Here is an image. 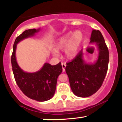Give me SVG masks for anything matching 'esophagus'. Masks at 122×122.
<instances>
[{
  "label": "esophagus",
  "mask_w": 122,
  "mask_h": 122,
  "mask_svg": "<svg viewBox=\"0 0 122 122\" xmlns=\"http://www.w3.org/2000/svg\"><path fill=\"white\" fill-rule=\"evenodd\" d=\"M61 65H62V71H63V72H65V68H66V64H65V63H62Z\"/></svg>",
  "instance_id": "34e87169"
}]
</instances>
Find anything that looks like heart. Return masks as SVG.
Segmentation results:
<instances>
[{
    "mask_svg": "<svg viewBox=\"0 0 122 122\" xmlns=\"http://www.w3.org/2000/svg\"><path fill=\"white\" fill-rule=\"evenodd\" d=\"M84 40L83 34L76 31L73 34L70 31L60 37L56 43L55 49L52 51L53 56L57 57L58 51L64 49V54L68 59H73L76 56Z\"/></svg>",
    "mask_w": 122,
    "mask_h": 122,
    "instance_id": "heart-1",
    "label": "heart"
}]
</instances>
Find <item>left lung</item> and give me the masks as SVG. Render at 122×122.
Segmentation results:
<instances>
[{
  "label": "left lung",
  "mask_w": 122,
  "mask_h": 122,
  "mask_svg": "<svg viewBox=\"0 0 122 122\" xmlns=\"http://www.w3.org/2000/svg\"><path fill=\"white\" fill-rule=\"evenodd\" d=\"M90 40V43L97 46V60L93 64L86 63L83 59L82 51H80L75 58L67 63L65 68L72 92L80 97H89L99 90L108 66V49L101 32L92 30Z\"/></svg>",
  "instance_id": "obj_1"
}]
</instances>
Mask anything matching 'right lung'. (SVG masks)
I'll list each match as a JSON object with an SVG mask.
<instances>
[{
    "label": "right lung",
    "instance_id": "obj_1",
    "mask_svg": "<svg viewBox=\"0 0 122 122\" xmlns=\"http://www.w3.org/2000/svg\"><path fill=\"white\" fill-rule=\"evenodd\" d=\"M40 30V29L26 30L16 38L13 46L11 64L15 81L22 92L33 100L45 102L52 98L55 93L57 78L62 71L61 62L56 65L45 63L40 71L28 73L21 69L16 59L18 43L25 39L34 36Z\"/></svg>",
    "mask_w": 122,
    "mask_h": 122
}]
</instances>
